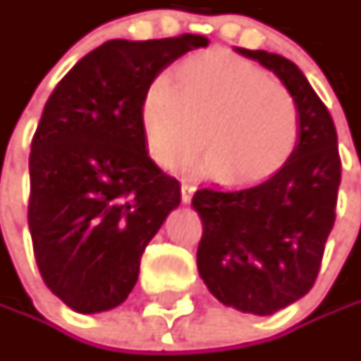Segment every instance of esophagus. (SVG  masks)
I'll return each mask as SVG.
<instances>
[{
  "mask_svg": "<svg viewBox=\"0 0 361 361\" xmlns=\"http://www.w3.org/2000/svg\"><path fill=\"white\" fill-rule=\"evenodd\" d=\"M195 190H197V188L192 187V185H187V183H183V187H180L183 202H190V201H192V195H195Z\"/></svg>",
  "mask_w": 361,
  "mask_h": 361,
  "instance_id": "1",
  "label": "esophagus"
}]
</instances>
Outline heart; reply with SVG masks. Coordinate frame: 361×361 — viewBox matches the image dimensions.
<instances>
[{"label": "heart", "instance_id": "b5f03b06", "mask_svg": "<svg viewBox=\"0 0 361 361\" xmlns=\"http://www.w3.org/2000/svg\"><path fill=\"white\" fill-rule=\"evenodd\" d=\"M140 128L150 159L178 171L209 150L199 171L229 183H257L283 166L299 140L291 92L257 63L223 49L176 63L173 84L154 78L140 102Z\"/></svg>", "mask_w": 361, "mask_h": 361}]
</instances>
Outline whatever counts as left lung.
<instances>
[{"mask_svg": "<svg viewBox=\"0 0 361 361\" xmlns=\"http://www.w3.org/2000/svg\"><path fill=\"white\" fill-rule=\"evenodd\" d=\"M271 70L299 108V140L283 166L255 187L199 188L197 267L221 303L271 315L315 283L336 223L341 160L331 114L298 66L263 49L235 48Z\"/></svg>", "mask_w": 361, "mask_h": 361, "instance_id": "left-lung-1", "label": "left lung"}]
</instances>
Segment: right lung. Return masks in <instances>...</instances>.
<instances>
[{"instance_id": "1", "label": "right lung", "mask_w": 361, "mask_h": 361, "mask_svg": "<svg viewBox=\"0 0 361 361\" xmlns=\"http://www.w3.org/2000/svg\"><path fill=\"white\" fill-rule=\"evenodd\" d=\"M204 35L110 39L58 82L30 152L27 225L44 283L78 313L128 298L140 257L180 202L178 180L150 160L140 102L164 68Z\"/></svg>"}]
</instances>
